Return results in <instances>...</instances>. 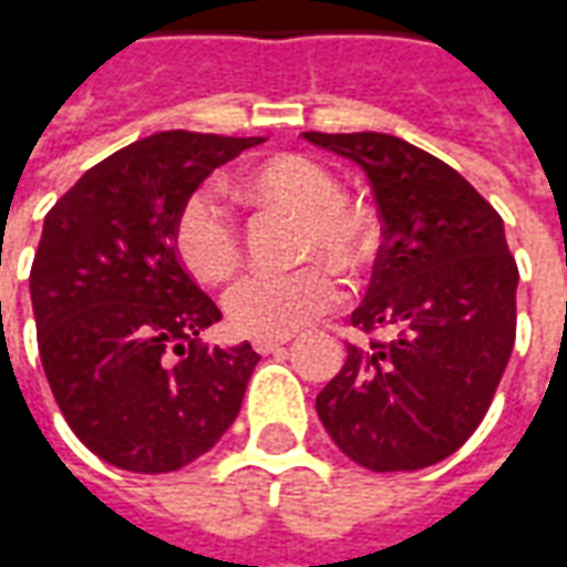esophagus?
<instances>
[{"instance_id": "obj_1", "label": "esophagus", "mask_w": 567, "mask_h": 567, "mask_svg": "<svg viewBox=\"0 0 567 567\" xmlns=\"http://www.w3.org/2000/svg\"><path fill=\"white\" fill-rule=\"evenodd\" d=\"M285 343H288V337H258V340H255V352L270 355V352H279Z\"/></svg>"}]
</instances>
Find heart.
<instances>
[{
  "label": "heart",
  "instance_id": "obj_1",
  "mask_svg": "<svg viewBox=\"0 0 567 567\" xmlns=\"http://www.w3.org/2000/svg\"><path fill=\"white\" fill-rule=\"evenodd\" d=\"M239 194L255 206L300 212L297 255L312 260L291 272H251L230 288L224 312L230 328L246 337H288L307 328L340 303L343 272L368 270L380 248V224L373 212L343 197V182L316 157L276 154L255 163L239 178ZM175 255L199 282L218 285L243 264L239 224L212 190L187 194L175 215ZM326 264L321 265L320 260Z\"/></svg>",
  "mask_w": 567,
  "mask_h": 567
}]
</instances>
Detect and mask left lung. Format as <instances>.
Masks as SVG:
<instances>
[{"mask_svg": "<svg viewBox=\"0 0 567 567\" xmlns=\"http://www.w3.org/2000/svg\"><path fill=\"white\" fill-rule=\"evenodd\" d=\"M370 178L382 246L343 370L316 398L340 450L377 474L443 462L486 416L516 340L504 221L467 178L389 133H303Z\"/></svg>", "mask_w": 567, "mask_h": 567, "instance_id": "8db88e82", "label": "left lung"}]
</instances>
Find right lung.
I'll return each mask as SVG.
<instances>
[{
	"mask_svg": "<svg viewBox=\"0 0 567 567\" xmlns=\"http://www.w3.org/2000/svg\"><path fill=\"white\" fill-rule=\"evenodd\" d=\"M260 136L166 130L115 151L44 215L30 270L39 355L60 413L103 462L169 474L209 452L260 355L199 346L221 319L175 255L187 194Z\"/></svg>",
	"mask_w": 567,
	"mask_h": 567,
	"instance_id": "add662e5",
	"label": "right lung"
}]
</instances>
